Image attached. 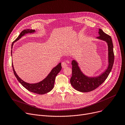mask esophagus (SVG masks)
Wrapping results in <instances>:
<instances>
[{
  "instance_id": "obj_1",
  "label": "esophagus",
  "mask_w": 125,
  "mask_h": 125,
  "mask_svg": "<svg viewBox=\"0 0 125 125\" xmlns=\"http://www.w3.org/2000/svg\"><path fill=\"white\" fill-rule=\"evenodd\" d=\"M61 66H62L63 68H64L66 67L67 66V65L65 62H62V63H61Z\"/></svg>"
}]
</instances>
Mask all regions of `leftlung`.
Returning a JSON list of instances; mask_svg holds the SVG:
<instances>
[{
    "instance_id": "1",
    "label": "left lung",
    "mask_w": 125,
    "mask_h": 125,
    "mask_svg": "<svg viewBox=\"0 0 125 125\" xmlns=\"http://www.w3.org/2000/svg\"><path fill=\"white\" fill-rule=\"evenodd\" d=\"M98 34L99 36L97 38L106 42L108 45V66L107 69L99 76L88 77L82 73L77 62L74 60H73L71 62L72 76L70 82L72 86L76 90L81 92H89L100 86L107 78L113 66L115 56L112 39L101 29H99Z\"/></svg>"
}]
</instances>
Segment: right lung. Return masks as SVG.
Listing matches in <instances>:
<instances>
[{"label":"right lung","instance_id":"right-lung-1","mask_svg":"<svg viewBox=\"0 0 125 125\" xmlns=\"http://www.w3.org/2000/svg\"><path fill=\"white\" fill-rule=\"evenodd\" d=\"M34 32H35V30L29 29H25L22 31L21 32V33L19 35V36L17 38L16 40L12 42L11 44V49L12 48L13 44H14V43L17 42V41H18L20 38H21L22 36H23L26 34L29 33H33ZM11 55L12 56V50L11 51ZM12 67L13 71H14V73L15 76L16 77V78H17L18 81L25 88H26L28 91L31 92L32 93L38 94H41V95L47 93L53 89L54 86V83L55 81V78L57 75L58 74V73L61 71L62 68L61 63H59L56 67H55L51 70L50 73L43 80L36 83H29L25 82L18 76V75L16 73V71H15L14 66H13L12 63Z\"/></svg>","mask_w":125,"mask_h":125}]
</instances>
